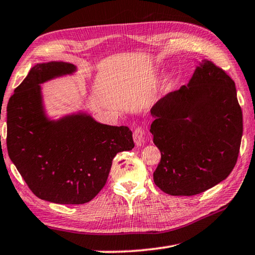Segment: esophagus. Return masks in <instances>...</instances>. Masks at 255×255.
Segmentation results:
<instances>
[{"instance_id":"esophagus-1","label":"esophagus","mask_w":255,"mask_h":255,"mask_svg":"<svg viewBox=\"0 0 255 255\" xmlns=\"http://www.w3.org/2000/svg\"><path fill=\"white\" fill-rule=\"evenodd\" d=\"M133 141H135L136 146H141L142 142L145 141V132L141 128H136L135 131L132 133Z\"/></svg>"}]
</instances>
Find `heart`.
Masks as SVG:
<instances>
[{
  "label": "heart",
  "mask_w": 255,
  "mask_h": 255,
  "mask_svg": "<svg viewBox=\"0 0 255 255\" xmlns=\"http://www.w3.org/2000/svg\"><path fill=\"white\" fill-rule=\"evenodd\" d=\"M166 81H168V79H166Z\"/></svg>",
  "instance_id": "1"
}]
</instances>
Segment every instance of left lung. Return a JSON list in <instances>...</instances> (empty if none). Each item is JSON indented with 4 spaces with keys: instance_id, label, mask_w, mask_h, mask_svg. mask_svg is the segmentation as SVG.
Here are the masks:
<instances>
[{
    "instance_id": "left-lung-1",
    "label": "left lung",
    "mask_w": 255,
    "mask_h": 255,
    "mask_svg": "<svg viewBox=\"0 0 255 255\" xmlns=\"http://www.w3.org/2000/svg\"><path fill=\"white\" fill-rule=\"evenodd\" d=\"M152 141L161 158L154 182L173 196H192L224 180L237 164L243 117L235 83L203 60L186 86L151 108Z\"/></svg>"
}]
</instances>
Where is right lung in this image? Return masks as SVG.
Returning a JSON list of instances; mask_svg holds the SVG:
<instances>
[{
    "instance_id": "obj_1",
    "label": "right lung",
    "mask_w": 255,
    "mask_h": 255,
    "mask_svg": "<svg viewBox=\"0 0 255 255\" xmlns=\"http://www.w3.org/2000/svg\"><path fill=\"white\" fill-rule=\"evenodd\" d=\"M76 71L69 62L36 63L6 108L8 156L34 195L57 204L90 202L107 182L114 157L135 146L128 127L86 113L48 118L41 85Z\"/></svg>"
}]
</instances>
